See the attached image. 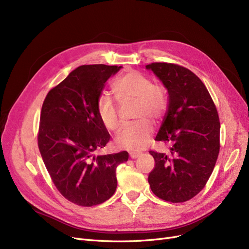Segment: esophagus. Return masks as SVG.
<instances>
[{
  "label": "esophagus",
  "mask_w": 249,
  "mask_h": 249,
  "mask_svg": "<svg viewBox=\"0 0 249 249\" xmlns=\"http://www.w3.org/2000/svg\"><path fill=\"white\" fill-rule=\"evenodd\" d=\"M139 155H140V153H139V152H133V151L130 152V156H131V158H133V159L139 157Z\"/></svg>",
  "instance_id": "obj_1"
}]
</instances>
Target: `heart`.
Returning a JSON list of instances; mask_svg holds the SVG:
<instances>
[{
    "label": "heart",
    "mask_w": 249,
    "mask_h": 249,
    "mask_svg": "<svg viewBox=\"0 0 249 249\" xmlns=\"http://www.w3.org/2000/svg\"><path fill=\"white\" fill-rule=\"evenodd\" d=\"M113 92L121 103L137 101L135 117L138 122L124 125L115 137L119 148L140 150L153 133V125L149 119L156 123L166 111L167 97L165 89L152 79L136 71H130L119 76L113 84ZM97 114L102 124L109 131H116L119 126L118 108L108 95L99 96Z\"/></svg>",
    "instance_id": "heart-1"
}]
</instances>
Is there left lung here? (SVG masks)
<instances>
[{
    "instance_id": "obj_1",
    "label": "left lung",
    "mask_w": 249,
    "mask_h": 249,
    "mask_svg": "<svg viewBox=\"0 0 249 249\" xmlns=\"http://www.w3.org/2000/svg\"><path fill=\"white\" fill-rule=\"evenodd\" d=\"M168 93L167 111L155 141L168 151H149L155 167L148 182L162 200L185 202L196 196L210 178L220 152L217 110L201 79L174 63L146 65Z\"/></svg>"
}]
</instances>
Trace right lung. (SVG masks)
Here are the masks:
<instances>
[{
  "label": "right lung",
  "instance_id": "add662e5",
  "mask_svg": "<svg viewBox=\"0 0 249 249\" xmlns=\"http://www.w3.org/2000/svg\"><path fill=\"white\" fill-rule=\"evenodd\" d=\"M122 66L82 65L47 94L42 106L37 145L57 190L67 200L93 206L110 198L115 170L128 153L96 155L110 135L97 114L105 83Z\"/></svg>",
  "mask_w": 249,
  "mask_h": 249
}]
</instances>
